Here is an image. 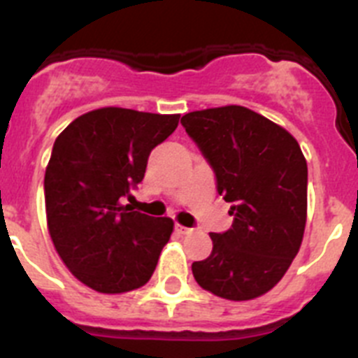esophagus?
<instances>
[{
    "instance_id": "34e87169",
    "label": "esophagus",
    "mask_w": 358,
    "mask_h": 358,
    "mask_svg": "<svg viewBox=\"0 0 358 358\" xmlns=\"http://www.w3.org/2000/svg\"><path fill=\"white\" fill-rule=\"evenodd\" d=\"M176 231H177V233H179V235H189V233H192V231H194V229H189V227L179 226V224H177Z\"/></svg>"
}]
</instances>
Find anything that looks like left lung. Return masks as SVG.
I'll list each match as a JSON object with an SVG mask.
<instances>
[{
	"label": "left lung",
	"instance_id": "8db88e82",
	"mask_svg": "<svg viewBox=\"0 0 358 358\" xmlns=\"http://www.w3.org/2000/svg\"><path fill=\"white\" fill-rule=\"evenodd\" d=\"M181 123L235 217L226 233H210L213 251L192 264L195 281L229 301L264 296L285 276L303 242L308 169L299 143L242 106L194 110Z\"/></svg>",
	"mask_w": 358,
	"mask_h": 358
}]
</instances>
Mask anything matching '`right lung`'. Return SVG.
I'll return each instance as SVG.
<instances>
[{
    "label": "right lung",
    "mask_w": 358,
    "mask_h": 358,
    "mask_svg": "<svg viewBox=\"0 0 358 358\" xmlns=\"http://www.w3.org/2000/svg\"><path fill=\"white\" fill-rule=\"evenodd\" d=\"M177 123L179 115L102 107L57 136L44 173L48 231L69 273L90 289L131 292L154 274L173 220L134 211L122 199L143 181L152 148Z\"/></svg>",
    "instance_id": "right-lung-1"
}]
</instances>
